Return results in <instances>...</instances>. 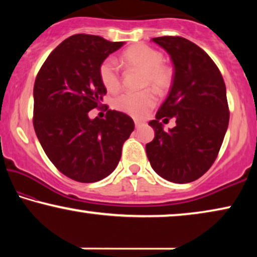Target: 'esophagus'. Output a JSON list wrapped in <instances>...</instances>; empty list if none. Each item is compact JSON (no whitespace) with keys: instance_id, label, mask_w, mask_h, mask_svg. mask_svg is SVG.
Returning a JSON list of instances; mask_svg holds the SVG:
<instances>
[{"instance_id":"obj_1","label":"esophagus","mask_w":257,"mask_h":257,"mask_svg":"<svg viewBox=\"0 0 257 257\" xmlns=\"http://www.w3.org/2000/svg\"><path fill=\"white\" fill-rule=\"evenodd\" d=\"M142 124H143V122L140 121V120H137V119L135 120V125H136V127H139V126L142 125Z\"/></svg>"}]
</instances>
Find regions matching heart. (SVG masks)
Segmentation results:
<instances>
[{
    "instance_id": "obj_1",
    "label": "heart",
    "mask_w": 257,
    "mask_h": 257,
    "mask_svg": "<svg viewBox=\"0 0 257 257\" xmlns=\"http://www.w3.org/2000/svg\"><path fill=\"white\" fill-rule=\"evenodd\" d=\"M121 62L126 68L143 71L142 87H152L158 94H165L172 87L174 71L164 63L159 50L146 44L132 45L122 51ZM99 78L108 92H117L121 86V77L112 59H105L99 65ZM156 94L151 89L139 92H125L114 98L113 107L135 118H144L156 105Z\"/></svg>"
}]
</instances>
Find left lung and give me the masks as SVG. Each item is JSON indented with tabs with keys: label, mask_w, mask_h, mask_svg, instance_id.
Returning a JSON list of instances; mask_svg holds the SVG:
<instances>
[{
	"label": "left lung",
	"mask_w": 257,
	"mask_h": 257,
	"mask_svg": "<svg viewBox=\"0 0 257 257\" xmlns=\"http://www.w3.org/2000/svg\"><path fill=\"white\" fill-rule=\"evenodd\" d=\"M170 54L174 80L168 97L151 120L154 139L146 145L151 166L161 178L187 184L215 161L229 122L226 85L219 68L201 48L180 36L154 37ZM174 116L170 132L162 124Z\"/></svg>",
	"instance_id": "left-lung-1"
}]
</instances>
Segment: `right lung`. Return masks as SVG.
<instances>
[{"label":"right lung","mask_w":257,"mask_h":257,"mask_svg":"<svg viewBox=\"0 0 257 257\" xmlns=\"http://www.w3.org/2000/svg\"><path fill=\"white\" fill-rule=\"evenodd\" d=\"M122 45L94 35H72L52 50L36 76L35 132L51 163L75 181L89 184L110 175L135 130L132 118L119 111L108 110L105 119L89 118L106 94L99 65Z\"/></svg>","instance_id":"1"}]
</instances>
